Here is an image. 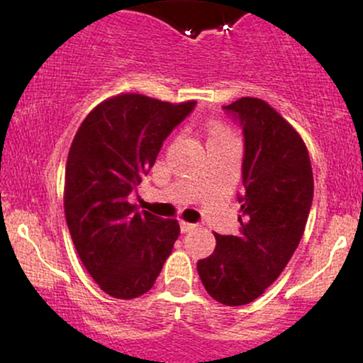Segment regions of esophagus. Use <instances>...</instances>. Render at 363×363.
Here are the masks:
<instances>
[{
	"label": "esophagus",
	"instance_id": "obj_1",
	"mask_svg": "<svg viewBox=\"0 0 363 363\" xmlns=\"http://www.w3.org/2000/svg\"><path fill=\"white\" fill-rule=\"evenodd\" d=\"M195 228V223H188V222H180V232L182 233H186V232H190V230H193Z\"/></svg>",
	"mask_w": 363,
	"mask_h": 363
}]
</instances>
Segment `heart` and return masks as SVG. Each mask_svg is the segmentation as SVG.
Returning a JSON list of instances; mask_svg holds the SVG:
<instances>
[{"instance_id": "b5f03b06", "label": "heart", "mask_w": 363, "mask_h": 363, "mask_svg": "<svg viewBox=\"0 0 363 363\" xmlns=\"http://www.w3.org/2000/svg\"><path fill=\"white\" fill-rule=\"evenodd\" d=\"M233 136L230 133L227 126L220 123H211L208 126V141H223V140H232Z\"/></svg>"}]
</instances>
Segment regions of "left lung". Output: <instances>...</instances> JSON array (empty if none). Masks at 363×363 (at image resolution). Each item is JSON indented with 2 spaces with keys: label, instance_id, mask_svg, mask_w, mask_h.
<instances>
[{
  "label": "left lung",
  "instance_id": "1",
  "mask_svg": "<svg viewBox=\"0 0 363 363\" xmlns=\"http://www.w3.org/2000/svg\"><path fill=\"white\" fill-rule=\"evenodd\" d=\"M223 110L243 133L240 233H215V252L196 268L216 302L238 307L274 284L298 247L313 173L303 140L268 103L245 96Z\"/></svg>",
  "mask_w": 363,
  "mask_h": 363
}]
</instances>
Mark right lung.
<instances>
[{
    "instance_id": "right-lung-1",
    "label": "right lung",
    "mask_w": 363,
    "mask_h": 363,
    "mask_svg": "<svg viewBox=\"0 0 363 363\" xmlns=\"http://www.w3.org/2000/svg\"><path fill=\"white\" fill-rule=\"evenodd\" d=\"M195 105L126 93L98 105L74 135L65 216L84 268L115 298L147 294L180 233L177 220L138 211L128 200Z\"/></svg>"
}]
</instances>
